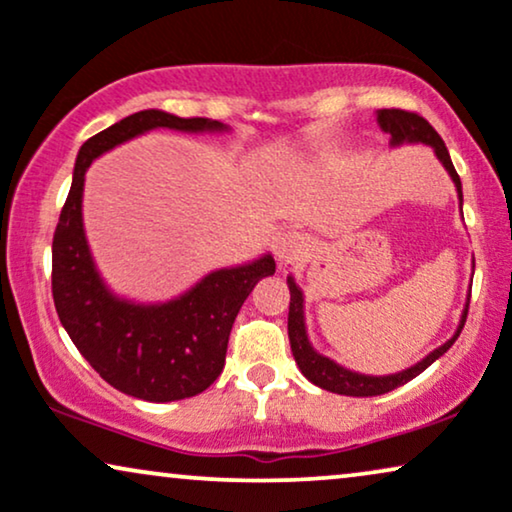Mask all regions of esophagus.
I'll use <instances>...</instances> for the list:
<instances>
[{
    "label": "esophagus",
    "mask_w": 512,
    "mask_h": 512,
    "mask_svg": "<svg viewBox=\"0 0 512 512\" xmlns=\"http://www.w3.org/2000/svg\"><path fill=\"white\" fill-rule=\"evenodd\" d=\"M306 248H309V243H306L302 236H299V234H285L276 245V255H278V260L288 264V262L299 260V257H302L306 252Z\"/></svg>",
    "instance_id": "34e87169"
}]
</instances>
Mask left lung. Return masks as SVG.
<instances>
[{
    "instance_id": "8db88e82",
    "label": "left lung",
    "mask_w": 512,
    "mask_h": 512,
    "mask_svg": "<svg viewBox=\"0 0 512 512\" xmlns=\"http://www.w3.org/2000/svg\"><path fill=\"white\" fill-rule=\"evenodd\" d=\"M377 121L386 133H391L393 145H403V142H426V145H431L435 149V154H438V159L442 161V166H445L449 170V175H452L456 192H459V199L463 201L459 173H456L454 163H452V159H449L445 142H442L438 131H435V128L428 124V121L421 117V114L407 112V109L391 107V109H379ZM288 288H290L288 335H290L292 356H295L299 370H302V374L311 381V384L325 388V391L339 393V395H353V398H367V395L388 393V391H393V388L403 386L410 379L417 377V374L424 372L428 365L435 363V360H438L442 353H447L449 346H452L456 339H459L463 325H466V316H468V304H466V311H463L456 335L449 339V342L442 344L440 349H435L431 356H426L424 360H421V363L410 367V370L398 372V374H388V377H367V374L344 370V367L332 363L330 358L320 356V353L311 349L309 339H306V330H304V311H302L304 297H302V290L297 288L292 278H288Z\"/></svg>"
}]
</instances>
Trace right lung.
<instances>
[{
  "instance_id": "add662e5",
  "label": "right lung",
  "mask_w": 512,
  "mask_h": 512,
  "mask_svg": "<svg viewBox=\"0 0 512 512\" xmlns=\"http://www.w3.org/2000/svg\"><path fill=\"white\" fill-rule=\"evenodd\" d=\"M222 131L220 121L145 109L81 145L70 194L53 234L51 290L67 335L95 372L117 391L149 403L192 398L220 377L231 325L257 281L276 271L271 255L213 271L187 295L142 306L114 297L95 271L81 222L84 175L102 152L152 131Z\"/></svg>"
}]
</instances>
